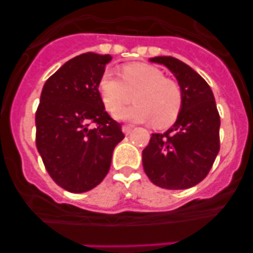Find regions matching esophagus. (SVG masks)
<instances>
[{
	"mask_svg": "<svg viewBox=\"0 0 253 253\" xmlns=\"http://www.w3.org/2000/svg\"><path fill=\"white\" fill-rule=\"evenodd\" d=\"M132 128H133V127L129 126V125H124V126H122V132H124L125 134H129L131 133Z\"/></svg>",
	"mask_w": 253,
	"mask_h": 253,
	"instance_id": "obj_1",
	"label": "esophagus"
}]
</instances>
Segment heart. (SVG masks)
I'll return each mask as SVG.
<instances>
[{
  "instance_id": "obj_1",
  "label": "heart",
  "mask_w": 253,
  "mask_h": 253,
  "mask_svg": "<svg viewBox=\"0 0 253 253\" xmlns=\"http://www.w3.org/2000/svg\"><path fill=\"white\" fill-rule=\"evenodd\" d=\"M121 76L122 79L106 70L99 82V91L109 111L119 110L134 96L136 105L117 112L119 119L152 121L155 128L169 127L177 120L183 105V93L177 82L145 63L124 66Z\"/></svg>"
}]
</instances>
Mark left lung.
<instances>
[{"label": "left lung", "instance_id": "obj_1", "mask_svg": "<svg viewBox=\"0 0 253 253\" xmlns=\"http://www.w3.org/2000/svg\"><path fill=\"white\" fill-rule=\"evenodd\" d=\"M150 62L167 66L183 93V105L176 122L165 133H153L143 149V168L154 185L186 190L200 183L220 149V117L213 91L195 70L171 56Z\"/></svg>", "mask_w": 253, "mask_h": 253}]
</instances>
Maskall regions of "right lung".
<instances>
[{"label": "right lung", "mask_w": 253, "mask_h": 253, "mask_svg": "<svg viewBox=\"0 0 253 253\" xmlns=\"http://www.w3.org/2000/svg\"><path fill=\"white\" fill-rule=\"evenodd\" d=\"M110 55L82 53L56 71L42 88L35 114L37 148L60 187L82 193L108 175L112 152L125 138L105 111L99 82Z\"/></svg>", "instance_id": "1"}]
</instances>
